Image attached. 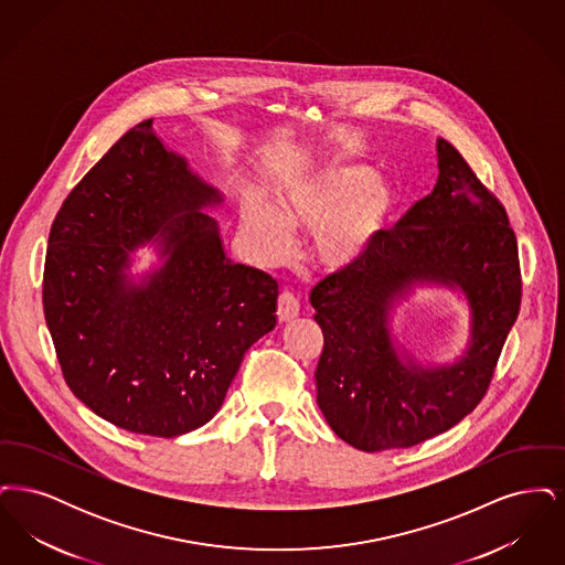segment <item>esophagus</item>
I'll list each match as a JSON object with an SVG mask.
<instances>
[{"instance_id": "obj_1", "label": "esophagus", "mask_w": 565, "mask_h": 565, "mask_svg": "<svg viewBox=\"0 0 565 565\" xmlns=\"http://www.w3.org/2000/svg\"><path fill=\"white\" fill-rule=\"evenodd\" d=\"M298 311H300L298 298H296L292 292L284 290V292L279 295V300H277V318H279V322H290V320H295L296 316H298Z\"/></svg>"}]
</instances>
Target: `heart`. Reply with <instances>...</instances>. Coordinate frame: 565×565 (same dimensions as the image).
<instances>
[{"instance_id": "b5f03b06", "label": "heart", "mask_w": 565, "mask_h": 565, "mask_svg": "<svg viewBox=\"0 0 565 565\" xmlns=\"http://www.w3.org/2000/svg\"><path fill=\"white\" fill-rule=\"evenodd\" d=\"M273 203L247 196L242 226L263 263H281L295 247L296 231L313 232V252L328 269L362 263L390 228L396 189L375 178L369 164L307 159L273 190Z\"/></svg>"}]
</instances>
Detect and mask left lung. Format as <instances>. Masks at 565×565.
<instances>
[{
	"label": "left lung",
	"mask_w": 565,
	"mask_h": 565,
	"mask_svg": "<svg viewBox=\"0 0 565 565\" xmlns=\"http://www.w3.org/2000/svg\"><path fill=\"white\" fill-rule=\"evenodd\" d=\"M438 182L385 231L355 267L311 290L323 350L316 369L328 426L360 451L406 449L454 428L483 401L521 305L516 237L504 205L447 139ZM461 289L471 341L454 365L401 359L388 330L393 302L413 285Z\"/></svg>",
	"instance_id": "8db88e82"
}]
</instances>
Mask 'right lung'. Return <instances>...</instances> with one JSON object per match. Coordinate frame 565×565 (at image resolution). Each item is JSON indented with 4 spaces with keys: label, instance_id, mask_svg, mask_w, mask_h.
<instances>
[{
    "label": "right lung",
    "instance_id": "obj_1",
    "mask_svg": "<svg viewBox=\"0 0 565 565\" xmlns=\"http://www.w3.org/2000/svg\"><path fill=\"white\" fill-rule=\"evenodd\" d=\"M217 203L143 120L54 217L42 302L56 360L74 396L122 430L173 438L205 426L245 351L275 328L277 281L226 258L201 212ZM148 241L163 265L134 282L130 254Z\"/></svg>",
    "mask_w": 565,
    "mask_h": 565
}]
</instances>
